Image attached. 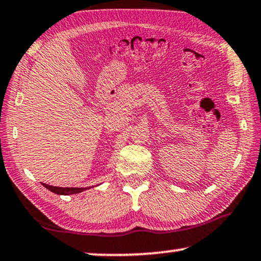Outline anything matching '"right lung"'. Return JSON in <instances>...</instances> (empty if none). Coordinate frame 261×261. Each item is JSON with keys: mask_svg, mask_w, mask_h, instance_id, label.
<instances>
[{"mask_svg": "<svg viewBox=\"0 0 261 261\" xmlns=\"http://www.w3.org/2000/svg\"><path fill=\"white\" fill-rule=\"evenodd\" d=\"M43 186L56 194H75L87 190V188H57V186L44 184V182H43Z\"/></svg>", "mask_w": 261, "mask_h": 261, "instance_id": "right-lung-1", "label": "right lung"}]
</instances>
